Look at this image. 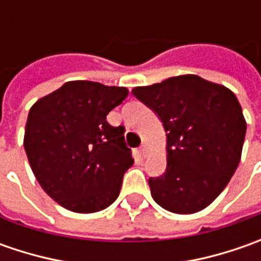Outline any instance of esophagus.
Returning <instances> with one entry per match:
<instances>
[{
	"instance_id": "1",
	"label": "esophagus",
	"mask_w": 261,
	"mask_h": 261,
	"mask_svg": "<svg viewBox=\"0 0 261 261\" xmlns=\"http://www.w3.org/2000/svg\"><path fill=\"white\" fill-rule=\"evenodd\" d=\"M139 152H141V155L142 156H146V152H148V148H146V145L139 146Z\"/></svg>"
}]
</instances>
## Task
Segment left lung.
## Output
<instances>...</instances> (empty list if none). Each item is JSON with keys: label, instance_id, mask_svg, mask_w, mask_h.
<instances>
[{"label": "left lung", "instance_id": "left-lung-1", "mask_svg": "<svg viewBox=\"0 0 261 261\" xmlns=\"http://www.w3.org/2000/svg\"><path fill=\"white\" fill-rule=\"evenodd\" d=\"M132 94L155 113L167 135V168L149 177L151 195L174 214L209 206L236 173L247 123L236 94L197 75H178Z\"/></svg>", "mask_w": 261, "mask_h": 261}]
</instances>
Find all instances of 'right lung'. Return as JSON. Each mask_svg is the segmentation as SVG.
<instances>
[{
  "instance_id": "right-lung-1",
  "label": "right lung",
  "mask_w": 261,
  "mask_h": 261,
  "mask_svg": "<svg viewBox=\"0 0 261 261\" xmlns=\"http://www.w3.org/2000/svg\"><path fill=\"white\" fill-rule=\"evenodd\" d=\"M129 94L125 87L69 81L32 106L24 149L42 189L68 211L91 214L110 206L134 164L125 127L106 116Z\"/></svg>"
}]
</instances>
